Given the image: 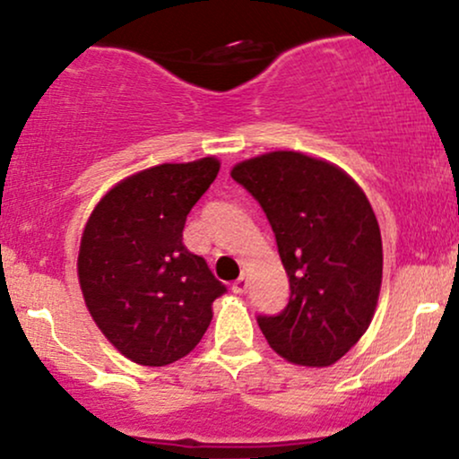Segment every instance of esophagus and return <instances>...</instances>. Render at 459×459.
<instances>
[{
	"mask_svg": "<svg viewBox=\"0 0 459 459\" xmlns=\"http://www.w3.org/2000/svg\"><path fill=\"white\" fill-rule=\"evenodd\" d=\"M246 291H247V276L246 273H241V276L233 282V293L241 296V293H246Z\"/></svg>",
	"mask_w": 459,
	"mask_h": 459,
	"instance_id": "esophagus-1",
	"label": "esophagus"
}]
</instances>
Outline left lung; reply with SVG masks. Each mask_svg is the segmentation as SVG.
Listing matches in <instances>:
<instances>
[{
    "instance_id": "left-lung-1",
    "label": "left lung",
    "mask_w": 459,
    "mask_h": 459,
    "mask_svg": "<svg viewBox=\"0 0 459 459\" xmlns=\"http://www.w3.org/2000/svg\"><path fill=\"white\" fill-rule=\"evenodd\" d=\"M230 177L255 196L289 276L282 313L259 315L284 360L330 367L371 324L382 287V235L365 192L334 163L296 151L246 160Z\"/></svg>"
}]
</instances>
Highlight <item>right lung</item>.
Masks as SVG:
<instances>
[{
	"label": "right lung",
	"instance_id": "right-lung-1",
	"mask_svg": "<svg viewBox=\"0 0 459 459\" xmlns=\"http://www.w3.org/2000/svg\"><path fill=\"white\" fill-rule=\"evenodd\" d=\"M220 170L215 157L161 163L99 200L77 256L86 307L129 360L163 367L187 356L212 324L226 287L183 246L187 213Z\"/></svg>",
	"mask_w": 459,
	"mask_h": 459
}]
</instances>
